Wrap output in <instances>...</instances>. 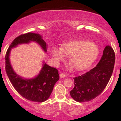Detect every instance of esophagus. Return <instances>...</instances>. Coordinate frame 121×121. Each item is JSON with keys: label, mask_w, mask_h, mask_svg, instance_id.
<instances>
[{"label": "esophagus", "mask_w": 121, "mask_h": 121, "mask_svg": "<svg viewBox=\"0 0 121 121\" xmlns=\"http://www.w3.org/2000/svg\"><path fill=\"white\" fill-rule=\"evenodd\" d=\"M59 76H60V77L62 78H63L65 77V74L62 73H60L59 74Z\"/></svg>", "instance_id": "obj_1"}]
</instances>
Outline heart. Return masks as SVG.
<instances>
[{
    "mask_svg": "<svg viewBox=\"0 0 121 121\" xmlns=\"http://www.w3.org/2000/svg\"><path fill=\"white\" fill-rule=\"evenodd\" d=\"M99 54L98 48L93 43L85 41H74L62 44V47H54L51 50L53 58L57 62L63 60L67 54L72 55L73 66L82 69L91 63Z\"/></svg>",
    "mask_w": 121,
    "mask_h": 121,
    "instance_id": "1",
    "label": "heart"
}]
</instances>
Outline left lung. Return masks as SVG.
<instances>
[{
  "label": "left lung",
  "instance_id": "left-lung-1",
  "mask_svg": "<svg viewBox=\"0 0 121 121\" xmlns=\"http://www.w3.org/2000/svg\"><path fill=\"white\" fill-rule=\"evenodd\" d=\"M115 62V54L106 46L97 65L88 72L74 78V87L70 91L73 99L79 102L93 100L103 91L111 77Z\"/></svg>",
  "mask_w": 121,
  "mask_h": 121
}]
</instances>
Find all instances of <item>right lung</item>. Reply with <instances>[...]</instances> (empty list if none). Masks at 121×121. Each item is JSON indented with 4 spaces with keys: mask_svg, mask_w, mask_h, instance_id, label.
Returning a JSON list of instances; mask_svg holds the SVG:
<instances>
[{
    "mask_svg": "<svg viewBox=\"0 0 121 121\" xmlns=\"http://www.w3.org/2000/svg\"><path fill=\"white\" fill-rule=\"evenodd\" d=\"M31 41L38 43L44 52H47V44L40 35L32 32L21 35L13 40L6 53L5 70L11 84L20 95L28 100L42 102L49 98L54 84L59 79L58 70L43 63L37 77L25 79L16 74L10 62V53L12 48L18 44L29 43Z\"/></svg>",
    "mask_w": 121,
    "mask_h": 121,
    "instance_id": "add662e5",
    "label": "right lung"
}]
</instances>
